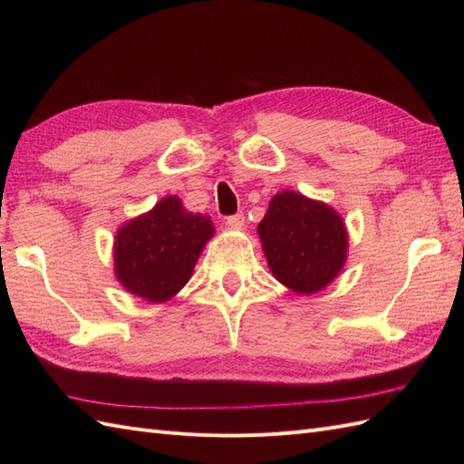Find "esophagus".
<instances>
[{
  "label": "esophagus",
  "mask_w": 464,
  "mask_h": 464,
  "mask_svg": "<svg viewBox=\"0 0 464 464\" xmlns=\"http://www.w3.org/2000/svg\"><path fill=\"white\" fill-rule=\"evenodd\" d=\"M244 222H246V217H244L242 213L232 215V217H228V218H227V224H228L230 228H242V227H244Z\"/></svg>",
  "instance_id": "1"
}]
</instances>
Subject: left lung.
I'll return each instance as SVG.
<instances>
[{"instance_id":"1","label":"left lung","mask_w":464,"mask_h":464,"mask_svg":"<svg viewBox=\"0 0 464 464\" xmlns=\"http://www.w3.org/2000/svg\"><path fill=\"white\" fill-rule=\"evenodd\" d=\"M257 234L273 276L302 296L327 288L348 257L343 217L331 205L298 191L273 195Z\"/></svg>"}]
</instances>
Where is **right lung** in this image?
<instances>
[{"label": "right lung", "instance_id": "1", "mask_svg": "<svg viewBox=\"0 0 464 464\" xmlns=\"http://www.w3.org/2000/svg\"><path fill=\"white\" fill-rule=\"evenodd\" d=\"M213 236L208 215L191 213L178 195H168L118 228L111 249L114 275L133 296L164 304L188 285Z\"/></svg>", "mask_w": 464, "mask_h": 464}]
</instances>
